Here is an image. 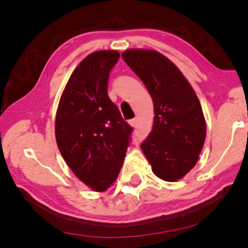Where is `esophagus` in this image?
Returning <instances> with one entry per match:
<instances>
[{
    "label": "esophagus",
    "instance_id": "obj_1",
    "mask_svg": "<svg viewBox=\"0 0 248 248\" xmlns=\"http://www.w3.org/2000/svg\"><path fill=\"white\" fill-rule=\"evenodd\" d=\"M129 124H130V125H131V127L137 128L138 127V124H139V120H138V118H134L132 120H130Z\"/></svg>",
    "mask_w": 248,
    "mask_h": 248
}]
</instances>
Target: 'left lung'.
<instances>
[{
  "label": "left lung",
  "instance_id": "8db88e82",
  "mask_svg": "<svg viewBox=\"0 0 248 248\" xmlns=\"http://www.w3.org/2000/svg\"><path fill=\"white\" fill-rule=\"evenodd\" d=\"M121 57L154 104L153 128L141 149L157 177L176 182L196 165L205 140L199 99L177 66L159 52L130 49Z\"/></svg>",
  "mask_w": 248,
  "mask_h": 248
}]
</instances>
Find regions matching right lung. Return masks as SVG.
<instances>
[{"instance_id":"add662e5","label":"right lung","mask_w":248,"mask_h":248,"mask_svg":"<svg viewBox=\"0 0 248 248\" xmlns=\"http://www.w3.org/2000/svg\"><path fill=\"white\" fill-rule=\"evenodd\" d=\"M119 57L115 50H102L84 59L66 83L56 117L57 144L65 163L99 192L118 177L133 131L107 93Z\"/></svg>"}]
</instances>
